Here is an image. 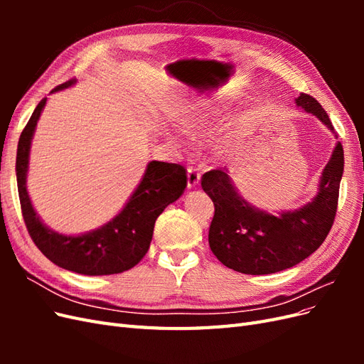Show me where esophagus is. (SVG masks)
Listing matches in <instances>:
<instances>
[{
	"instance_id": "1",
	"label": "esophagus",
	"mask_w": 364,
	"mask_h": 364,
	"mask_svg": "<svg viewBox=\"0 0 364 364\" xmlns=\"http://www.w3.org/2000/svg\"><path fill=\"white\" fill-rule=\"evenodd\" d=\"M200 182V173L197 171L196 168L190 167L188 168V174H186V185H188V188H196L197 185Z\"/></svg>"
}]
</instances>
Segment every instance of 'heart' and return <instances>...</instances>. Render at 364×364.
Listing matches in <instances>:
<instances>
[{
	"label": "heart",
	"instance_id": "b5f03b06",
	"mask_svg": "<svg viewBox=\"0 0 364 364\" xmlns=\"http://www.w3.org/2000/svg\"><path fill=\"white\" fill-rule=\"evenodd\" d=\"M223 111L225 105L220 100L194 102L179 109L176 114V124L186 136L193 139L205 138L215 130Z\"/></svg>",
	"mask_w": 364,
	"mask_h": 364
}]
</instances>
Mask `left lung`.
<instances>
[{
	"label": "left lung",
	"mask_w": 364,
	"mask_h": 364,
	"mask_svg": "<svg viewBox=\"0 0 364 364\" xmlns=\"http://www.w3.org/2000/svg\"><path fill=\"white\" fill-rule=\"evenodd\" d=\"M296 105L336 134L331 119L316 98L301 94ZM343 165V147L337 142L322 171L314 199L279 215L245 200L226 171L205 173L202 188L215 208L208 241L217 259L240 273L269 274L290 269L310 257L323 243L334 223Z\"/></svg>",
	"instance_id": "1"
}]
</instances>
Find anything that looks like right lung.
I'll list each match as a JSON object with an SVG mask.
<instances>
[{
	"label": "right lung",
	"instance_id": "right-lung-1",
	"mask_svg": "<svg viewBox=\"0 0 364 364\" xmlns=\"http://www.w3.org/2000/svg\"><path fill=\"white\" fill-rule=\"evenodd\" d=\"M74 83V79L65 82L54 87L51 94ZM46 103L47 97L31 114L21 134L16 153L18 193L28 234L43 255L65 270L87 277L126 272L144 258L156 218L186 188V171L179 164L151 161L129 202L111 222L80 235L59 234L41 222L27 193L30 146Z\"/></svg>",
	"mask_w": 364,
	"mask_h": 364
}]
</instances>
